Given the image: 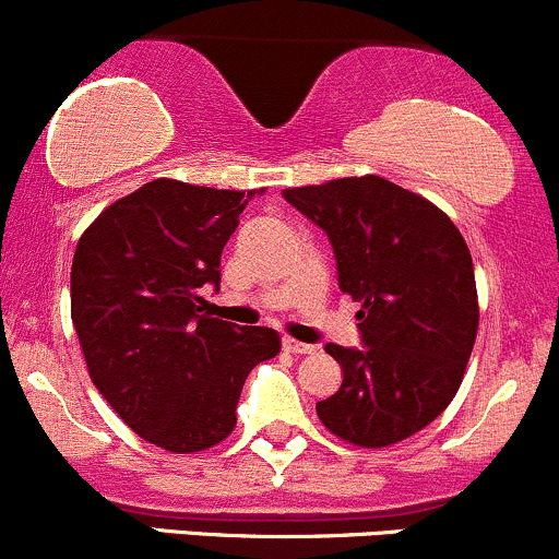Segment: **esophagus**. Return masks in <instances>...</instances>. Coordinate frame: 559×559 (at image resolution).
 I'll return each mask as SVG.
<instances>
[{
	"label": "esophagus",
	"instance_id": "esophagus-1",
	"mask_svg": "<svg viewBox=\"0 0 559 559\" xmlns=\"http://www.w3.org/2000/svg\"><path fill=\"white\" fill-rule=\"evenodd\" d=\"M284 349L292 352V355H312V352H316V346L297 342V338H292V336H284Z\"/></svg>",
	"mask_w": 559,
	"mask_h": 559
}]
</instances>
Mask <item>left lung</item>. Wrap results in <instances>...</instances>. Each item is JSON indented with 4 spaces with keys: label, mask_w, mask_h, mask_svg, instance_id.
<instances>
[{
    "label": "left lung",
    "mask_w": 559,
    "mask_h": 559,
    "mask_svg": "<svg viewBox=\"0 0 559 559\" xmlns=\"http://www.w3.org/2000/svg\"><path fill=\"white\" fill-rule=\"evenodd\" d=\"M329 234L338 288L360 301L362 349L325 344L342 365L318 418L338 439L381 449L423 431L463 383L478 333L471 249L426 197L381 176L284 189Z\"/></svg>",
    "instance_id": "1"
}]
</instances>
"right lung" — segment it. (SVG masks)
I'll return each mask as SVG.
<instances>
[{"label":"right lung","instance_id":"1","mask_svg":"<svg viewBox=\"0 0 559 559\" xmlns=\"http://www.w3.org/2000/svg\"><path fill=\"white\" fill-rule=\"evenodd\" d=\"M252 191L173 178L144 183L83 230L70 271V318L88 376L141 439L176 454L221 444L254 365L281 352L265 325L204 316L221 254Z\"/></svg>","mask_w":559,"mask_h":559}]
</instances>
